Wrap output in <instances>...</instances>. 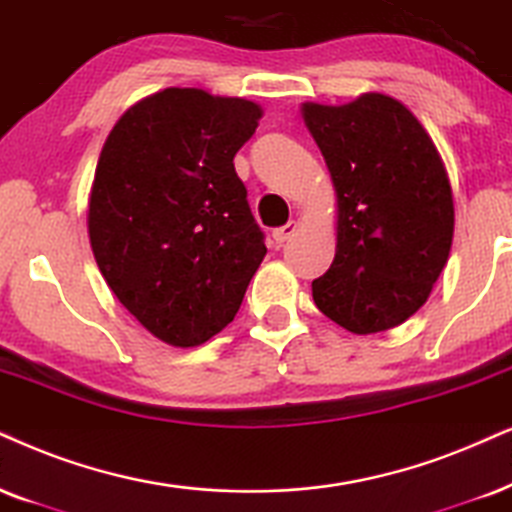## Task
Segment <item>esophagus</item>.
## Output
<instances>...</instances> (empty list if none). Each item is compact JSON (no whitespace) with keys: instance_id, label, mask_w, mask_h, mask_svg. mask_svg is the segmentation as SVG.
I'll return each instance as SVG.
<instances>
[{"instance_id":"1","label":"esophagus","mask_w":512,"mask_h":512,"mask_svg":"<svg viewBox=\"0 0 512 512\" xmlns=\"http://www.w3.org/2000/svg\"><path fill=\"white\" fill-rule=\"evenodd\" d=\"M295 231H297V222H288L286 226H278V229H274V241L281 245V243H286V241H290V238L295 236Z\"/></svg>"}]
</instances>
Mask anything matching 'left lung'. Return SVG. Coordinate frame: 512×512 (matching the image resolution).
Wrapping results in <instances>:
<instances>
[{"label":"left lung","mask_w":512,"mask_h":512,"mask_svg":"<svg viewBox=\"0 0 512 512\" xmlns=\"http://www.w3.org/2000/svg\"><path fill=\"white\" fill-rule=\"evenodd\" d=\"M300 111L338 200L335 260L312 281L316 307L349 333L390 331L428 302L449 260L454 193L442 155L387 94Z\"/></svg>","instance_id":"8db88e82"}]
</instances>
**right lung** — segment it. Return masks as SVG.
<instances>
[{
    "label": "right lung",
    "instance_id": "1",
    "mask_svg": "<svg viewBox=\"0 0 512 512\" xmlns=\"http://www.w3.org/2000/svg\"><path fill=\"white\" fill-rule=\"evenodd\" d=\"M262 106L167 87L122 113L96 163L87 229L122 307L172 347L234 321L267 248L234 155Z\"/></svg>",
    "mask_w": 512,
    "mask_h": 512
}]
</instances>
